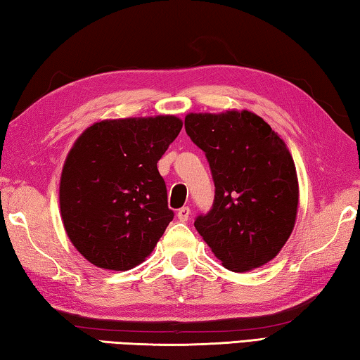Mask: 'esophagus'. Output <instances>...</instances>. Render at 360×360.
<instances>
[{
	"mask_svg": "<svg viewBox=\"0 0 360 360\" xmlns=\"http://www.w3.org/2000/svg\"><path fill=\"white\" fill-rule=\"evenodd\" d=\"M190 214H191L190 207H181V209H179V212H176V217H179L180 221H186L188 219H190Z\"/></svg>",
	"mask_w": 360,
	"mask_h": 360,
	"instance_id": "esophagus-1",
	"label": "esophagus"
}]
</instances>
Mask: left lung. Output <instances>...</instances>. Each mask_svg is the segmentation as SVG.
<instances>
[{"label": "left lung", "mask_w": 360, "mask_h": 360, "mask_svg": "<svg viewBox=\"0 0 360 360\" xmlns=\"http://www.w3.org/2000/svg\"><path fill=\"white\" fill-rule=\"evenodd\" d=\"M185 131L207 158L214 204L194 220L223 266L244 273L278 255L297 219L298 179L282 139L250 111L191 113Z\"/></svg>", "instance_id": "1"}]
</instances>
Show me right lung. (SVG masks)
<instances>
[{
    "label": "right lung",
    "mask_w": 360,
    "mask_h": 360,
    "mask_svg": "<svg viewBox=\"0 0 360 360\" xmlns=\"http://www.w3.org/2000/svg\"><path fill=\"white\" fill-rule=\"evenodd\" d=\"M181 126L175 116L100 121L75 141L62 170L60 212L86 260L126 271L155 249L174 219L158 161Z\"/></svg>",
    "instance_id": "add662e5"
}]
</instances>
